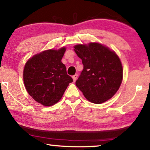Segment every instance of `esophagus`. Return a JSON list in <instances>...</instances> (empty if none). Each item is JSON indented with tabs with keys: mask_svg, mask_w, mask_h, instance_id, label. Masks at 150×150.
Masks as SVG:
<instances>
[{
	"mask_svg": "<svg viewBox=\"0 0 150 150\" xmlns=\"http://www.w3.org/2000/svg\"><path fill=\"white\" fill-rule=\"evenodd\" d=\"M77 77H78V76H77V74H75V75H73V81H76V80H77Z\"/></svg>",
	"mask_w": 150,
	"mask_h": 150,
	"instance_id": "1",
	"label": "esophagus"
}]
</instances>
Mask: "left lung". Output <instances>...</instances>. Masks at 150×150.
Listing matches in <instances>:
<instances>
[{"label":"left lung","instance_id":"left-lung-1","mask_svg":"<svg viewBox=\"0 0 150 150\" xmlns=\"http://www.w3.org/2000/svg\"><path fill=\"white\" fill-rule=\"evenodd\" d=\"M74 50L83 69L75 84L89 102L102 104L119 89L123 70L119 57L108 47L96 42L77 44Z\"/></svg>","mask_w":150,"mask_h":150}]
</instances>
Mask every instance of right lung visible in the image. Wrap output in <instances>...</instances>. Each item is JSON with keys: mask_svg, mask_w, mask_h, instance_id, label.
I'll return each mask as SVG.
<instances>
[{"mask_svg": "<svg viewBox=\"0 0 150 150\" xmlns=\"http://www.w3.org/2000/svg\"><path fill=\"white\" fill-rule=\"evenodd\" d=\"M65 51L64 47L43 51L25 63L23 76L26 90L33 100L44 106L57 104L73 82L61 62Z\"/></svg>", "mask_w": 150, "mask_h": 150, "instance_id": "1", "label": "right lung"}]
</instances>
